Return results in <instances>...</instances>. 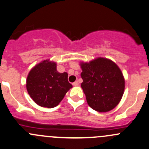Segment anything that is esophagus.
Listing matches in <instances>:
<instances>
[{"label":"esophagus","instance_id":"1","mask_svg":"<svg viewBox=\"0 0 149 149\" xmlns=\"http://www.w3.org/2000/svg\"><path fill=\"white\" fill-rule=\"evenodd\" d=\"M79 84V81H76L74 83H73V86H78Z\"/></svg>","mask_w":149,"mask_h":149}]
</instances>
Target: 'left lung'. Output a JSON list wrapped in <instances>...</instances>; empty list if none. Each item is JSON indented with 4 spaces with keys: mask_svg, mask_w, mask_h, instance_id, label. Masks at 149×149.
<instances>
[{
    "mask_svg": "<svg viewBox=\"0 0 149 149\" xmlns=\"http://www.w3.org/2000/svg\"><path fill=\"white\" fill-rule=\"evenodd\" d=\"M81 88L88 106L98 112L112 110L120 102L125 88L121 70L112 61L98 58L81 63Z\"/></svg>",
    "mask_w": 149,
    "mask_h": 149,
    "instance_id": "8db88e82",
    "label": "left lung"
}]
</instances>
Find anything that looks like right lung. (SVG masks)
Returning <instances> with one entry per match:
<instances>
[{
  "instance_id": "obj_1",
  "label": "right lung",
  "mask_w": 149,
  "mask_h": 149,
  "mask_svg": "<svg viewBox=\"0 0 149 149\" xmlns=\"http://www.w3.org/2000/svg\"><path fill=\"white\" fill-rule=\"evenodd\" d=\"M72 85L66 72L59 73L56 63L45 60L33 67L28 75V93L38 106L54 108L59 104Z\"/></svg>"
}]
</instances>
